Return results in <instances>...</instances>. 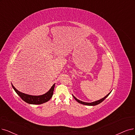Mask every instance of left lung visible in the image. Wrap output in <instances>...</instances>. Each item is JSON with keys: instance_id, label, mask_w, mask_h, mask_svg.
<instances>
[{"instance_id": "8db88e82", "label": "left lung", "mask_w": 135, "mask_h": 135, "mask_svg": "<svg viewBox=\"0 0 135 135\" xmlns=\"http://www.w3.org/2000/svg\"><path fill=\"white\" fill-rule=\"evenodd\" d=\"M111 93V91L110 93H109L108 94H107L106 96H105L104 98H102V99H100V100H97V101H94V102H84V101H80V100H78L77 98H75V97L73 95V97H74V98L75 99V100L76 101H77L79 103H80V104H83V105H88V106H95V105H98V104H100L101 102H102V101H103L107 96H108L110 94V93Z\"/></svg>"}]
</instances>
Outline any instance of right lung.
Returning a JSON list of instances; mask_svg holds the SVG:
<instances>
[{"instance_id": "1", "label": "right lung", "mask_w": 135, "mask_h": 135, "mask_svg": "<svg viewBox=\"0 0 135 135\" xmlns=\"http://www.w3.org/2000/svg\"><path fill=\"white\" fill-rule=\"evenodd\" d=\"M12 86L13 89L15 90L16 93H17L20 97L21 99H22L23 101H24L25 102H26V103L29 104H33V105H40L43 103H45V102H47L52 98L54 90V88H55V84L52 86V87L47 93H46L45 94L43 95H38V96L30 95L23 93L20 92V91H18L17 89H16L12 84Z\"/></svg>"}]
</instances>
